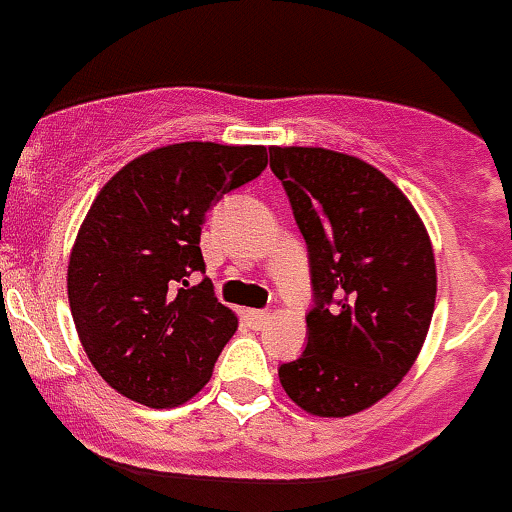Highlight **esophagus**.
Segmentation results:
<instances>
[{"label":"esophagus","instance_id":"1","mask_svg":"<svg viewBox=\"0 0 512 512\" xmlns=\"http://www.w3.org/2000/svg\"><path fill=\"white\" fill-rule=\"evenodd\" d=\"M245 320L251 322L253 327H261L269 320V312H264V309H248V312H245Z\"/></svg>","mask_w":512,"mask_h":512}]
</instances>
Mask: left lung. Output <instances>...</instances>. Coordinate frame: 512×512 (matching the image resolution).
I'll return each instance as SVG.
<instances>
[{"label": "left lung", "mask_w": 512, "mask_h": 512, "mask_svg": "<svg viewBox=\"0 0 512 512\" xmlns=\"http://www.w3.org/2000/svg\"><path fill=\"white\" fill-rule=\"evenodd\" d=\"M312 275L306 349L280 365L285 394L346 418L391 394L420 354L436 304L423 222L375 166L325 147H269Z\"/></svg>", "instance_id": "8db88e82"}]
</instances>
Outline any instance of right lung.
I'll return each instance as SVG.
<instances>
[{"label":"right lung","instance_id":"1","mask_svg":"<svg viewBox=\"0 0 512 512\" xmlns=\"http://www.w3.org/2000/svg\"><path fill=\"white\" fill-rule=\"evenodd\" d=\"M267 169V147L179 142L134 158L102 187L68 261V301L102 380L145 407L206 386L237 330L206 275L211 208Z\"/></svg>","mask_w":512,"mask_h":512}]
</instances>
